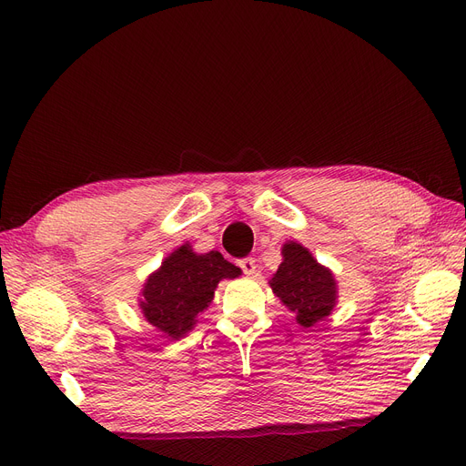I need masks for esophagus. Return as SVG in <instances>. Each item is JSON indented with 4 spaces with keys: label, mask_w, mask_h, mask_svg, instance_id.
<instances>
[{
    "label": "esophagus",
    "mask_w": 466,
    "mask_h": 466,
    "mask_svg": "<svg viewBox=\"0 0 466 466\" xmlns=\"http://www.w3.org/2000/svg\"><path fill=\"white\" fill-rule=\"evenodd\" d=\"M238 268L242 269V273L252 275L256 271V259L254 258H242V259H238Z\"/></svg>",
    "instance_id": "1"
}]
</instances>
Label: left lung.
I'll list each match as a JSON object with an SVG mask.
<instances>
[{"label":"left lung","mask_w":466,"mask_h":466,"mask_svg":"<svg viewBox=\"0 0 466 466\" xmlns=\"http://www.w3.org/2000/svg\"><path fill=\"white\" fill-rule=\"evenodd\" d=\"M284 261L271 279L275 296L296 313L303 328L326 319L336 305V280L326 268L298 242H288L282 248Z\"/></svg>","instance_id":"left-lung-1"}]
</instances>
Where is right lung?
I'll list each match as a JSON object with an SVG mask.
<instances>
[{
  "label": "right lung",
  "instance_id": "obj_1",
  "mask_svg": "<svg viewBox=\"0 0 466 466\" xmlns=\"http://www.w3.org/2000/svg\"><path fill=\"white\" fill-rule=\"evenodd\" d=\"M240 275L237 265L219 252L197 256L189 245L174 250L144 286L140 307L144 317L165 336L178 339L193 328L197 315L205 311L221 279Z\"/></svg>",
  "mask_w": 466,
  "mask_h": 466
}]
</instances>
